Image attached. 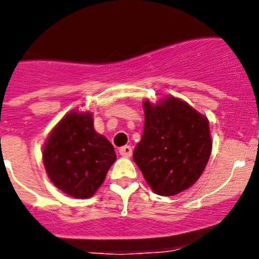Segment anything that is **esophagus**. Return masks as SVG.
Returning <instances> with one entry per match:
<instances>
[{"mask_svg":"<svg viewBox=\"0 0 259 259\" xmlns=\"http://www.w3.org/2000/svg\"><path fill=\"white\" fill-rule=\"evenodd\" d=\"M118 153L121 154L122 157H130L133 154V148L130 146H124L118 149Z\"/></svg>","mask_w":259,"mask_h":259,"instance_id":"1","label":"esophagus"}]
</instances>
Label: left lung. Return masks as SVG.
<instances>
[{
  "instance_id": "1",
  "label": "left lung",
  "mask_w": 259,
  "mask_h": 259,
  "mask_svg": "<svg viewBox=\"0 0 259 259\" xmlns=\"http://www.w3.org/2000/svg\"><path fill=\"white\" fill-rule=\"evenodd\" d=\"M144 132L134 162L154 193L179 194L202 175L212 149L208 120L184 101L168 97L143 103Z\"/></svg>"
}]
</instances>
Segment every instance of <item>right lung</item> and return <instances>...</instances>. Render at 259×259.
<instances>
[{
	"label": "right lung",
	"mask_w": 259,
	"mask_h": 259,
	"mask_svg": "<svg viewBox=\"0 0 259 259\" xmlns=\"http://www.w3.org/2000/svg\"><path fill=\"white\" fill-rule=\"evenodd\" d=\"M115 161L112 144L96 133L91 112L65 116L43 149V163L51 181L75 198L92 197Z\"/></svg>",
	"instance_id": "1"
}]
</instances>
